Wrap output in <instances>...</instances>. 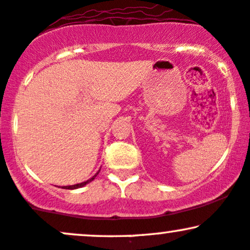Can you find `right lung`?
I'll list each match as a JSON object with an SVG mask.
<instances>
[{
	"mask_svg": "<svg viewBox=\"0 0 250 250\" xmlns=\"http://www.w3.org/2000/svg\"><path fill=\"white\" fill-rule=\"evenodd\" d=\"M96 174H98V173H96ZM96 174H94V176H93L91 179L86 180V182H83V183H80V184H76V185H71V186H64V188H68V190H74V188H81V186H85L86 184H88L89 182H92V180L95 178V177H96Z\"/></svg>",
	"mask_w": 250,
	"mask_h": 250,
	"instance_id": "1",
	"label": "right lung"
}]
</instances>
